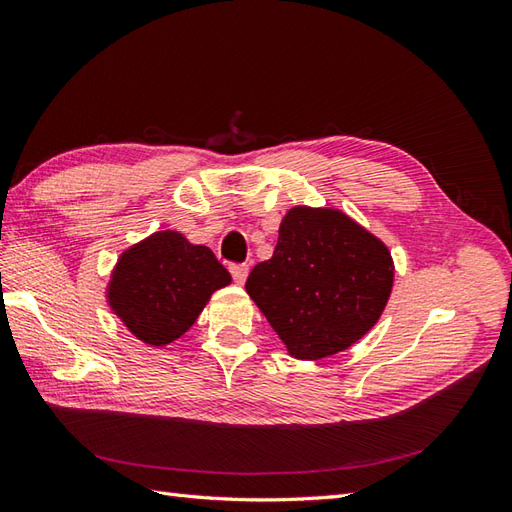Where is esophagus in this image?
Returning a JSON list of instances; mask_svg holds the SVG:
<instances>
[{"instance_id":"34e87169","label":"esophagus","mask_w":512,"mask_h":512,"mask_svg":"<svg viewBox=\"0 0 512 512\" xmlns=\"http://www.w3.org/2000/svg\"><path fill=\"white\" fill-rule=\"evenodd\" d=\"M231 275L235 279V284L242 286L244 281H246V277H248V266L246 264H233L231 266Z\"/></svg>"}]
</instances>
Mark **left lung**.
Here are the masks:
<instances>
[{"label":"left lung","instance_id":"obj_1","mask_svg":"<svg viewBox=\"0 0 512 512\" xmlns=\"http://www.w3.org/2000/svg\"><path fill=\"white\" fill-rule=\"evenodd\" d=\"M391 286L394 259L374 233L330 206H292L273 257L250 270L246 292L290 356L321 361L374 328Z\"/></svg>","mask_w":512,"mask_h":512}]
</instances>
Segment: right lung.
I'll return each mask as SVG.
<instances>
[{"label": "right lung", "instance_id": "add662e5", "mask_svg": "<svg viewBox=\"0 0 512 512\" xmlns=\"http://www.w3.org/2000/svg\"><path fill=\"white\" fill-rule=\"evenodd\" d=\"M231 284L213 250L178 231H158L123 250L107 303L138 341L165 347L187 332L215 290Z\"/></svg>", "mask_w": 512, "mask_h": 512}]
</instances>
